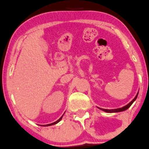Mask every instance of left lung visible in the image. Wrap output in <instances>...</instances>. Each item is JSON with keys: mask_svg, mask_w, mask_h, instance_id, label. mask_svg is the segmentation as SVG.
Here are the masks:
<instances>
[{"mask_svg": "<svg viewBox=\"0 0 149 149\" xmlns=\"http://www.w3.org/2000/svg\"><path fill=\"white\" fill-rule=\"evenodd\" d=\"M138 94H139V93H138L137 94H136V95L135 98H134V99H133L132 101H131V102L128 103V104L126 105V106H123V107L120 108V109H101V108H98V109H101V110H102V111H103L107 112V113H116V112L123 111L127 110L128 108H129L130 106H131V105H132V103H134V101H136V98H137V96H138Z\"/></svg>", "mask_w": 149, "mask_h": 149, "instance_id": "8db88e82", "label": "left lung"}]
</instances>
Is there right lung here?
Listing matches in <instances>:
<instances>
[{
	"mask_svg": "<svg viewBox=\"0 0 149 149\" xmlns=\"http://www.w3.org/2000/svg\"><path fill=\"white\" fill-rule=\"evenodd\" d=\"M62 117H63V116H61V118H59V119H58V120H56V121H55V122H54V123H50V124H47V125H43V126H52V125L56 124V123H58V122H59V121H60V120L62 119Z\"/></svg>",
	"mask_w": 149,
	"mask_h": 149,
	"instance_id": "obj_1",
	"label": "right lung"
}]
</instances>
